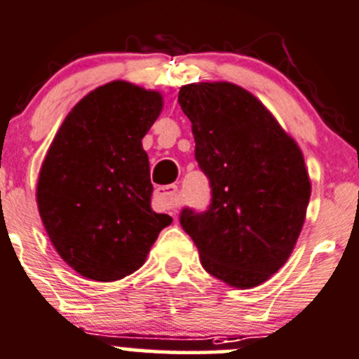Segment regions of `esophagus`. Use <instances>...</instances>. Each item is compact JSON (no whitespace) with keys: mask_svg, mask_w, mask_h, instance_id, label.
Wrapping results in <instances>:
<instances>
[{"mask_svg":"<svg viewBox=\"0 0 359 359\" xmlns=\"http://www.w3.org/2000/svg\"><path fill=\"white\" fill-rule=\"evenodd\" d=\"M175 196H177V186H161L155 191V203L158 210H173L175 208Z\"/></svg>","mask_w":359,"mask_h":359,"instance_id":"esophagus-1","label":"esophagus"}]
</instances>
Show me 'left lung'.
<instances>
[{
    "instance_id": "1",
    "label": "left lung",
    "mask_w": 359,
    "mask_h": 359,
    "mask_svg": "<svg viewBox=\"0 0 359 359\" xmlns=\"http://www.w3.org/2000/svg\"><path fill=\"white\" fill-rule=\"evenodd\" d=\"M179 104L211 187L210 208H184L180 224L208 273L254 288L278 273L300 237L312 192L302 149L242 86L186 85Z\"/></svg>"
}]
</instances>
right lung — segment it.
<instances>
[{
	"mask_svg": "<svg viewBox=\"0 0 359 359\" xmlns=\"http://www.w3.org/2000/svg\"><path fill=\"white\" fill-rule=\"evenodd\" d=\"M163 98L110 81L81 98L59 128L37 182V206L62 261L93 281H117L143 266L172 223L151 210L141 140Z\"/></svg>",
	"mask_w": 359,
	"mask_h": 359,
	"instance_id": "add662e5",
	"label": "right lung"
}]
</instances>
